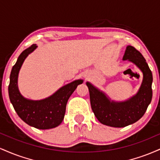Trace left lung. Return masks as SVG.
Listing matches in <instances>:
<instances>
[{"mask_svg": "<svg viewBox=\"0 0 160 160\" xmlns=\"http://www.w3.org/2000/svg\"><path fill=\"white\" fill-rule=\"evenodd\" d=\"M122 60L132 62L143 74L140 88L131 98L121 102L113 101L91 82H86L91 107L96 118L101 123L116 128L125 127L140 120L151 102L153 95V75L141 52L135 47L127 46Z\"/></svg>", "mask_w": 160, "mask_h": 160, "instance_id": "obj_1", "label": "left lung"}]
</instances>
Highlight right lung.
Returning <instances> with one entry per match:
<instances>
[{
    "label": "right lung",
    "mask_w": 160,
    "mask_h": 160,
    "mask_svg": "<svg viewBox=\"0 0 160 160\" xmlns=\"http://www.w3.org/2000/svg\"><path fill=\"white\" fill-rule=\"evenodd\" d=\"M38 46L33 44L20 54L12 67L8 92L10 102L20 118L29 126L39 129H49L62 123L65 117L66 104L72 93L83 80H76L62 86L47 98L41 100L28 99L20 93L18 77L24 61Z\"/></svg>",
    "instance_id": "add662e5"
}]
</instances>
